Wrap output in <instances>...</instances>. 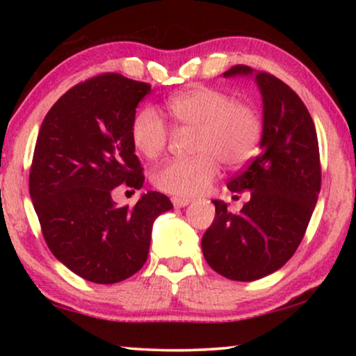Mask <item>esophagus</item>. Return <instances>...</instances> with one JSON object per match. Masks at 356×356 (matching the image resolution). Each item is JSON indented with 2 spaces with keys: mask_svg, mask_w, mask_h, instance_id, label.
I'll use <instances>...</instances> for the list:
<instances>
[{
  "mask_svg": "<svg viewBox=\"0 0 356 356\" xmlns=\"http://www.w3.org/2000/svg\"><path fill=\"white\" fill-rule=\"evenodd\" d=\"M172 202L175 207H184L189 204V199H184V197H172Z\"/></svg>",
  "mask_w": 356,
  "mask_h": 356,
  "instance_id": "obj_1",
  "label": "esophagus"
}]
</instances>
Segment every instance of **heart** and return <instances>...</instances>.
I'll use <instances>...</instances> for the list:
<instances>
[{
	"instance_id": "1",
	"label": "heart",
	"mask_w": 356,
	"mask_h": 356,
	"mask_svg": "<svg viewBox=\"0 0 356 356\" xmlns=\"http://www.w3.org/2000/svg\"><path fill=\"white\" fill-rule=\"evenodd\" d=\"M173 124L194 129L193 154L159 165L152 183L175 197H193L216 179L220 163L241 168L256 157L264 134L259 108L251 102L235 100L228 92L196 86L167 100ZM131 143L145 159H157L170 143V129L154 106H144L131 121Z\"/></svg>"
}]
</instances>
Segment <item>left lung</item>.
Returning a JSON list of instances; mask_svg holds the SVG:
<instances>
[{
    "instance_id": "obj_1",
    "label": "left lung",
    "mask_w": 356,
    "mask_h": 356,
    "mask_svg": "<svg viewBox=\"0 0 356 356\" xmlns=\"http://www.w3.org/2000/svg\"><path fill=\"white\" fill-rule=\"evenodd\" d=\"M236 65L223 72L250 74ZM264 102L262 150L228 181V189H250L248 201L232 213L223 201L202 236V252L217 274L251 282L280 269L303 240L321 191L318 134L298 94L266 71L256 72Z\"/></svg>"
}]
</instances>
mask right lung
Segmentation results:
<instances>
[{
	"label": "right lung",
	"instance_id": "add662e5",
	"mask_svg": "<svg viewBox=\"0 0 356 356\" xmlns=\"http://www.w3.org/2000/svg\"><path fill=\"white\" fill-rule=\"evenodd\" d=\"M147 94V82L94 76L55 102L37 136L29 191L42 235L58 261L94 284L134 275L147 261L154 218L173 207L157 191L133 207L111 197L120 184L144 183L129 131Z\"/></svg>",
	"mask_w": 356,
	"mask_h": 356
}]
</instances>
